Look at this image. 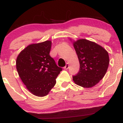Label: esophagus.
<instances>
[{"label":"esophagus","mask_w":123,"mask_h":123,"mask_svg":"<svg viewBox=\"0 0 123 123\" xmlns=\"http://www.w3.org/2000/svg\"><path fill=\"white\" fill-rule=\"evenodd\" d=\"M63 68H64V69H68L69 68V64H68V63H66L65 66Z\"/></svg>","instance_id":"esophagus-1"}]
</instances>
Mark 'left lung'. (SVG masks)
Masks as SVG:
<instances>
[{
  "instance_id": "1",
  "label": "left lung",
  "mask_w": 123,
  "mask_h": 123,
  "mask_svg": "<svg viewBox=\"0 0 123 123\" xmlns=\"http://www.w3.org/2000/svg\"><path fill=\"white\" fill-rule=\"evenodd\" d=\"M73 46L80 63V70L73 80L77 85L91 88L102 79L108 70V53L93 42L79 39L73 42Z\"/></svg>"
}]
</instances>
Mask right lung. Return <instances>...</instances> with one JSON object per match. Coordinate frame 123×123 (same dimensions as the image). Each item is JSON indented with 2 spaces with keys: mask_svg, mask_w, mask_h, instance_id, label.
<instances>
[{
  "mask_svg": "<svg viewBox=\"0 0 123 123\" xmlns=\"http://www.w3.org/2000/svg\"><path fill=\"white\" fill-rule=\"evenodd\" d=\"M51 42L32 44L17 58L16 68L21 80L33 95H47L56 83L62 70L50 55Z\"/></svg>",
  "mask_w": 123,
  "mask_h": 123,
  "instance_id": "add662e5",
  "label": "right lung"
}]
</instances>
